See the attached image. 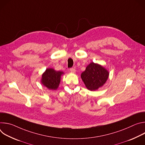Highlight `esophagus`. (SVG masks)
Instances as JSON below:
<instances>
[{
  "instance_id": "1",
  "label": "esophagus",
  "mask_w": 145,
  "mask_h": 145,
  "mask_svg": "<svg viewBox=\"0 0 145 145\" xmlns=\"http://www.w3.org/2000/svg\"><path fill=\"white\" fill-rule=\"evenodd\" d=\"M70 71L71 72H72V73H75L76 72V69H74V68H70Z\"/></svg>"
}]
</instances>
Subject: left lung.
Returning a JSON list of instances; mask_svg holds the SVG:
<instances>
[{"mask_svg": "<svg viewBox=\"0 0 145 145\" xmlns=\"http://www.w3.org/2000/svg\"><path fill=\"white\" fill-rule=\"evenodd\" d=\"M108 76L109 72L106 68L92 62L81 73V78L88 89L95 91L106 83Z\"/></svg>", "mask_w": 145, "mask_h": 145, "instance_id": "obj_1", "label": "left lung"}]
</instances>
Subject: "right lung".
I'll use <instances>...</instances> for the list:
<instances>
[{
    "mask_svg": "<svg viewBox=\"0 0 145 145\" xmlns=\"http://www.w3.org/2000/svg\"><path fill=\"white\" fill-rule=\"evenodd\" d=\"M64 74L61 71H56L52 68H47L42 74L41 83L49 89L56 90L61 81V76Z\"/></svg>",
    "mask_w": 145,
    "mask_h": 145,
    "instance_id": "obj_1",
    "label": "right lung"
}]
</instances>
